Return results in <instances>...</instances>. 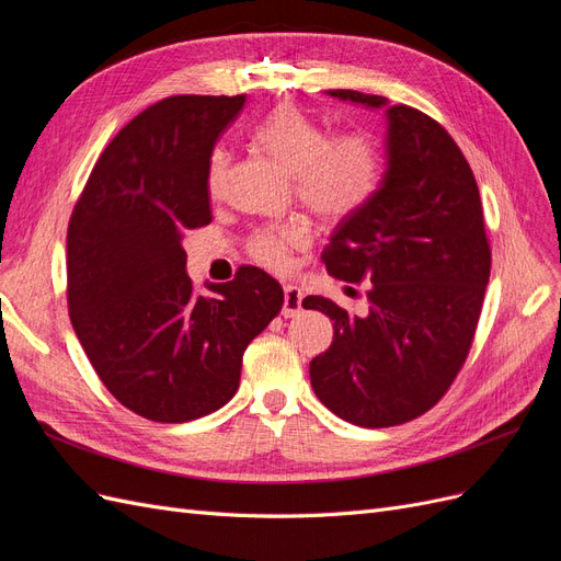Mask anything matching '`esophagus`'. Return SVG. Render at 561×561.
Here are the masks:
<instances>
[{
    "instance_id": "1",
    "label": "esophagus",
    "mask_w": 561,
    "mask_h": 561,
    "mask_svg": "<svg viewBox=\"0 0 561 561\" xmlns=\"http://www.w3.org/2000/svg\"><path fill=\"white\" fill-rule=\"evenodd\" d=\"M283 316L285 318H295L301 313V299H304V293L299 290V287L295 283H287L283 287Z\"/></svg>"
}]
</instances>
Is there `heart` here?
Segmentation results:
<instances>
[{
	"mask_svg": "<svg viewBox=\"0 0 561 561\" xmlns=\"http://www.w3.org/2000/svg\"><path fill=\"white\" fill-rule=\"evenodd\" d=\"M254 140L295 178L297 198L328 222L358 213L375 196L381 180V154L367 133L332 138L295 105H280L254 128ZM227 154L217 149L210 161V182L217 184ZM309 243V229L299 219L271 225L252 236V260L283 268L290 252Z\"/></svg>",
	"mask_w": 561,
	"mask_h": 561,
	"instance_id": "1",
	"label": "heart"
}]
</instances>
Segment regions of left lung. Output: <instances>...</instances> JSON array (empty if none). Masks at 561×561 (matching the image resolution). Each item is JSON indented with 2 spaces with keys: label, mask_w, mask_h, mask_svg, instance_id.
I'll list each match as a JSON object with an SVG mask.
<instances>
[{
  "label": "left lung",
  "mask_w": 561,
  "mask_h": 561,
  "mask_svg": "<svg viewBox=\"0 0 561 561\" xmlns=\"http://www.w3.org/2000/svg\"><path fill=\"white\" fill-rule=\"evenodd\" d=\"M328 95L383 110L386 168L365 206L342 219L322 250L328 274L367 283V313L325 297L304 309L334 320V339L309 365L318 400L339 419L386 428L428 412L470 351L491 252L478 182L451 135L383 95Z\"/></svg>",
  "instance_id": "left-lung-1"
}]
</instances>
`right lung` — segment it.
<instances>
[{
  "mask_svg": "<svg viewBox=\"0 0 561 561\" xmlns=\"http://www.w3.org/2000/svg\"><path fill=\"white\" fill-rule=\"evenodd\" d=\"M245 95H173L100 154L67 229L70 320L100 381L161 423L206 416L241 381L248 344L280 313L283 287L257 266L198 295L184 231L210 222L213 149Z\"/></svg>",
  "mask_w": 561,
  "mask_h": 561,
  "instance_id": "right-lung-1",
  "label": "right lung"
}]
</instances>
